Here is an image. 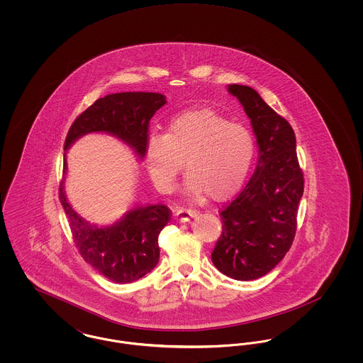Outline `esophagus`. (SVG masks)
<instances>
[{
    "instance_id": "34e87169",
    "label": "esophagus",
    "mask_w": 363,
    "mask_h": 363,
    "mask_svg": "<svg viewBox=\"0 0 363 363\" xmlns=\"http://www.w3.org/2000/svg\"><path fill=\"white\" fill-rule=\"evenodd\" d=\"M197 215V211L190 209V208L179 207L175 209V218L179 222H188L191 218H194Z\"/></svg>"
}]
</instances>
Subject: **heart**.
<instances>
[{
  "label": "heart",
  "mask_w": 363,
  "mask_h": 363,
  "mask_svg": "<svg viewBox=\"0 0 363 363\" xmlns=\"http://www.w3.org/2000/svg\"><path fill=\"white\" fill-rule=\"evenodd\" d=\"M256 151L252 132L211 108H194L177 114L166 133L151 136L145 145V163L160 190L172 189L174 179L189 170L185 188L190 194L208 193L223 200L241 188Z\"/></svg>",
  "instance_id": "b5f03b06"
}]
</instances>
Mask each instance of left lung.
<instances>
[{"instance_id": "obj_1", "label": "left lung", "mask_w": 363, "mask_h": 363, "mask_svg": "<svg viewBox=\"0 0 363 363\" xmlns=\"http://www.w3.org/2000/svg\"><path fill=\"white\" fill-rule=\"evenodd\" d=\"M228 92L250 118L259 160L245 189L220 211L223 231L211 257L225 277L253 280L272 271L293 245L303 173L287 120L252 86L230 84Z\"/></svg>"}]
</instances>
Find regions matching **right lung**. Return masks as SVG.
Here are the masks:
<instances>
[{
	"mask_svg": "<svg viewBox=\"0 0 363 363\" xmlns=\"http://www.w3.org/2000/svg\"><path fill=\"white\" fill-rule=\"evenodd\" d=\"M166 104V96L156 92H120L106 95L91 104L70 126L65 151L86 133L104 132L126 143L143 159L148 141L150 120ZM60 184V201L69 219L70 231L82 257L106 279L132 283L151 272L159 261L157 237L170 222L172 211L163 204L136 207L128 211L113 225L96 227L88 223L68 203Z\"/></svg>",
	"mask_w": 363,
	"mask_h": 363,
	"instance_id": "obj_1",
	"label": "right lung"
}]
</instances>
